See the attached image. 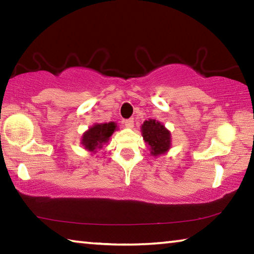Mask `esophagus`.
<instances>
[{
    "instance_id": "esophagus-1",
    "label": "esophagus",
    "mask_w": 254,
    "mask_h": 254,
    "mask_svg": "<svg viewBox=\"0 0 254 254\" xmlns=\"http://www.w3.org/2000/svg\"><path fill=\"white\" fill-rule=\"evenodd\" d=\"M133 124H134V121H133V119L124 120V126H126L127 127H132Z\"/></svg>"
}]
</instances>
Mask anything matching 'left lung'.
<instances>
[{"label": "left lung", "mask_w": 254, "mask_h": 254, "mask_svg": "<svg viewBox=\"0 0 254 254\" xmlns=\"http://www.w3.org/2000/svg\"><path fill=\"white\" fill-rule=\"evenodd\" d=\"M142 135L150 145L153 156L165 153L170 148V132L156 120H149L143 123Z\"/></svg>", "instance_id": "8db88e82"}]
</instances>
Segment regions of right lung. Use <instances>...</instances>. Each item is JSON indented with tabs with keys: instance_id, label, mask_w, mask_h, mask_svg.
Segmentation results:
<instances>
[{
	"instance_id": "right-lung-1",
	"label": "right lung",
	"mask_w": 254,
	"mask_h": 254,
	"mask_svg": "<svg viewBox=\"0 0 254 254\" xmlns=\"http://www.w3.org/2000/svg\"><path fill=\"white\" fill-rule=\"evenodd\" d=\"M115 126L114 122L105 124H96L85 133L83 135V144L89 151H95L97 148H102L103 143L107 142L112 133L114 132Z\"/></svg>"
}]
</instances>
